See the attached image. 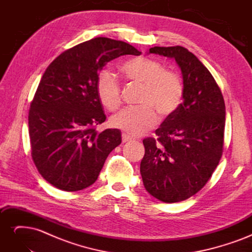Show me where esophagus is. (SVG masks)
I'll return each mask as SVG.
<instances>
[{
	"label": "esophagus",
	"instance_id": "34e87169",
	"mask_svg": "<svg viewBox=\"0 0 252 252\" xmlns=\"http://www.w3.org/2000/svg\"><path fill=\"white\" fill-rule=\"evenodd\" d=\"M132 141V138L131 136H129L128 134L126 133H123L122 134V142L123 143H127V142H131Z\"/></svg>",
	"mask_w": 252,
	"mask_h": 252
}]
</instances>
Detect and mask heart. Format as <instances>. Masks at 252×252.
I'll use <instances>...</instances> for the list:
<instances>
[{"mask_svg": "<svg viewBox=\"0 0 252 252\" xmlns=\"http://www.w3.org/2000/svg\"><path fill=\"white\" fill-rule=\"evenodd\" d=\"M120 70L124 80L142 90L138 107L126 108L110 119V125L128 134L139 135L157 123L170 118L179 109L184 97V86L177 73L166 70L157 60L136 57L127 60ZM96 94L104 107L116 111L122 105L120 83L108 70H102L96 79Z\"/></svg>", "mask_w": 252, "mask_h": 252, "instance_id": "heart-1", "label": "heart"}]
</instances>
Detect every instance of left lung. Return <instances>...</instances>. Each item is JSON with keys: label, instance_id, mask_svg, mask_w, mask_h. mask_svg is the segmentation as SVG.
I'll return each instance as SVG.
<instances>
[{"label": "left lung", "instance_id": "8db88e82", "mask_svg": "<svg viewBox=\"0 0 252 252\" xmlns=\"http://www.w3.org/2000/svg\"><path fill=\"white\" fill-rule=\"evenodd\" d=\"M150 53L173 58L184 83V101L143 140L140 171L144 186L156 199L177 203L206 185L224 150L225 102L212 74L193 53L182 46L152 47Z\"/></svg>", "mask_w": 252, "mask_h": 252}]
</instances>
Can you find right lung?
<instances>
[{
  "label": "right lung",
  "mask_w": 252,
  "mask_h": 252,
  "mask_svg": "<svg viewBox=\"0 0 252 252\" xmlns=\"http://www.w3.org/2000/svg\"><path fill=\"white\" fill-rule=\"evenodd\" d=\"M125 55L141 51L94 37L65 50L45 70L30 103L28 125L33 163L52 186L78 191L93 185L121 144L119 129L95 130L106 120L95 86L106 63Z\"/></svg>",
  "instance_id": "right-lung-1"
}]
</instances>
